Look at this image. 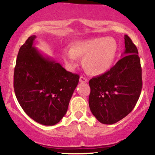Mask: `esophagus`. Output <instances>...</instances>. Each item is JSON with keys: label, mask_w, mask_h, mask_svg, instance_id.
Listing matches in <instances>:
<instances>
[{"label": "esophagus", "mask_w": 155, "mask_h": 155, "mask_svg": "<svg viewBox=\"0 0 155 155\" xmlns=\"http://www.w3.org/2000/svg\"><path fill=\"white\" fill-rule=\"evenodd\" d=\"M79 81L81 83H86V82H87V78H85L84 76H81L79 78Z\"/></svg>", "instance_id": "1"}]
</instances>
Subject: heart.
I'll return each mask as SVG.
<instances>
[{
    "label": "heart",
    "mask_w": 155,
    "mask_h": 155,
    "mask_svg": "<svg viewBox=\"0 0 155 155\" xmlns=\"http://www.w3.org/2000/svg\"><path fill=\"white\" fill-rule=\"evenodd\" d=\"M117 43L111 37H97L76 41L71 44L69 49L62 51L65 65L73 70L78 65L77 58L87 74L93 76L104 74L111 69L117 54Z\"/></svg>",
    "instance_id": "heart-1"
}]
</instances>
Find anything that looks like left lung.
I'll list each match as a JSON object with an SVG mask.
<instances>
[{
	"label": "left lung",
	"instance_id": "obj_1",
	"mask_svg": "<svg viewBox=\"0 0 155 155\" xmlns=\"http://www.w3.org/2000/svg\"><path fill=\"white\" fill-rule=\"evenodd\" d=\"M124 57L105 74L89 81V106L103 124H112L129 114L142 89V74L138 49L124 35Z\"/></svg>",
	"mask_w": 155,
	"mask_h": 155
}]
</instances>
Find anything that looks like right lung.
<instances>
[{
    "instance_id": "add662e5",
    "label": "right lung",
    "mask_w": 155,
    "mask_h": 155,
    "mask_svg": "<svg viewBox=\"0 0 155 155\" xmlns=\"http://www.w3.org/2000/svg\"><path fill=\"white\" fill-rule=\"evenodd\" d=\"M32 35L19 48L14 73L17 101L31 119L44 125L58 123L66 114L79 76L44 58Z\"/></svg>"
}]
</instances>
